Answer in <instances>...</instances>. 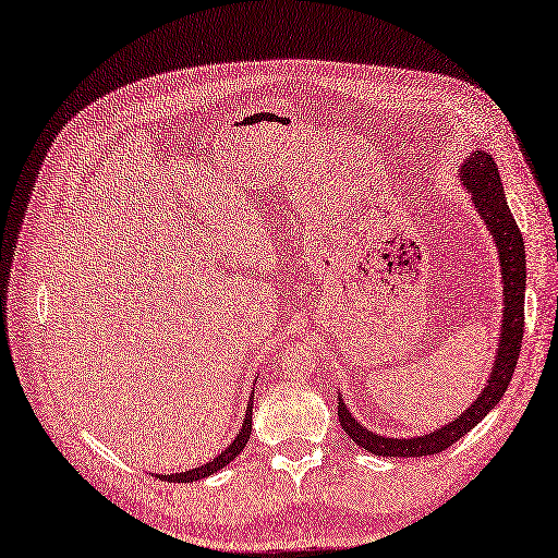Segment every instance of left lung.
Wrapping results in <instances>:
<instances>
[{
    "label": "left lung",
    "instance_id": "8db88e82",
    "mask_svg": "<svg viewBox=\"0 0 558 558\" xmlns=\"http://www.w3.org/2000/svg\"><path fill=\"white\" fill-rule=\"evenodd\" d=\"M460 184L465 186L474 209L478 211L481 221L486 223L488 232L499 255V274H501V330L497 339L495 362L488 376L486 387L481 395L449 424L435 428L424 435H413V438H390L362 426L351 413L342 399V392H337V415L349 438L365 451L383 458H422L440 453L453 442L470 433L504 397L508 383L513 378L522 337H524V284H526V253L520 228L513 219L511 209L506 205L501 178L493 155L474 150L463 159L458 168Z\"/></svg>",
    "mask_w": 558,
    "mask_h": 558
}]
</instances>
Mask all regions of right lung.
Instances as JSON below:
<instances>
[{
	"label": "right lung",
	"instance_id": "right-lung-1",
	"mask_svg": "<svg viewBox=\"0 0 558 558\" xmlns=\"http://www.w3.org/2000/svg\"><path fill=\"white\" fill-rule=\"evenodd\" d=\"M253 397H255V387L251 392V399H248V405H246V417H244V424H241L239 433L234 435V440L219 453L216 458H211L209 463L196 468V470H186V472H175V474H155L157 478L161 481H168V483H193V481H201V478H207L211 474H216L219 470H223L226 465H230L232 460L244 451L246 442L251 440V428H253Z\"/></svg>",
	"mask_w": 558,
	"mask_h": 558
}]
</instances>
